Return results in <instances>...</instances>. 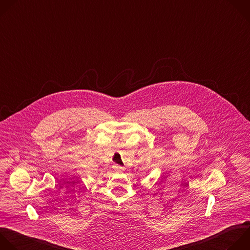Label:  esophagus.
<instances>
[{
	"mask_svg": "<svg viewBox=\"0 0 250 250\" xmlns=\"http://www.w3.org/2000/svg\"><path fill=\"white\" fill-rule=\"evenodd\" d=\"M114 169L117 170V171H124L125 170V168L122 167V166H120V165H114Z\"/></svg>",
	"mask_w": 250,
	"mask_h": 250,
	"instance_id": "obj_1",
	"label": "esophagus"
}]
</instances>
